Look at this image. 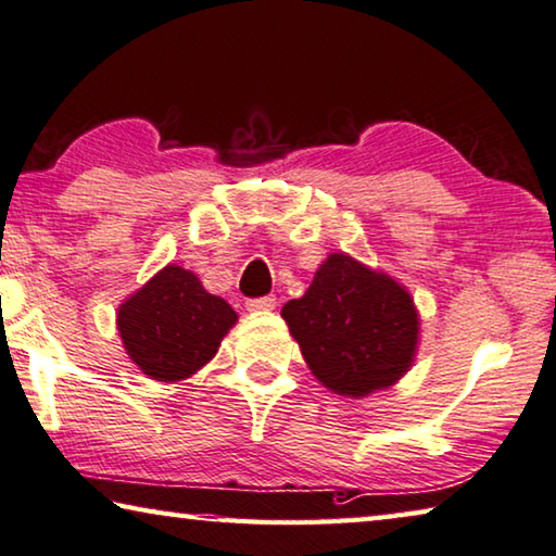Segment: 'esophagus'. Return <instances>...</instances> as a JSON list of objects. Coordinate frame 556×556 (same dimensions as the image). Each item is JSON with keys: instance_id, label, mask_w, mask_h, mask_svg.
I'll list each match as a JSON object with an SVG mask.
<instances>
[{"instance_id": "esophagus-1", "label": "esophagus", "mask_w": 556, "mask_h": 556, "mask_svg": "<svg viewBox=\"0 0 556 556\" xmlns=\"http://www.w3.org/2000/svg\"><path fill=\"white\" fill-rule=\"evenodd\" d=\"M276 295H263V298H251V300H247V307L251 309V313H266V309H273L276 307Z\"/></svg>"}]
</instances>
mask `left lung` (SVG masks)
<instances>
[{
  "instance_id": "8db88e82",
  "label": "left lung",
  "mask_w": 556,
  "mask_h": 556,
  "mask_svg": "<svg viewBox=\"0 0 556 556\" xmlns=\"http://www.w3.org/2000/svg\"><path fill=\"white\" fill-rule=\"evenodd\" d=\"M290 334L329 391L364 397L393 386L413 364L417 313L393 278L332 253L313 286L283 307Z\"/></svg>"
}]
</instances>
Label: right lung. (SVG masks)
Segmentation results:
<instances>
[{"instance_id": "obj_1", "label": "right lung", "mask_w": 556, "mask_h": 556, "mask_svg": "<svg viewBox=\"0 0 556 556\" xmlns=\"http://www.w3.org/2000/svg\"><path fill=\"white\" fill-rule=\"evenodd\" d=\"M233 323L229 303L210 295L180 266H165L116 315L126 354L155 381H180L198 371L217 354Z\"/></svg>"}]
</instances>
